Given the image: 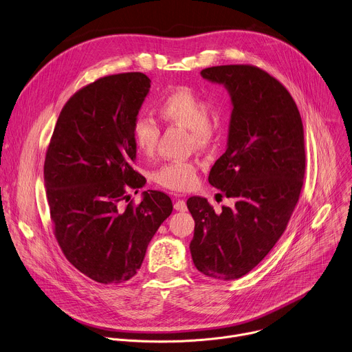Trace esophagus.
<instances>
[{
  "mask_svg": "<svg viewBox=\"0 0 352 352\" xmlns=\"http://www.w3.org/2000/svg\"><path fill=\"white\" fill-rule=\"evenodd\" d=\"M174 208H175L177 211H186V210H188L186 203H185V200H182V199H178V200L174 203Z\"/></svg>",
  "mask_w": 352,
  "mask_h": 352,
  "instance_id": "obj_1",
  "label": "esophagus"
}]
</instances>
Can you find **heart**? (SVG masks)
I'll use <instances>...</instances> for the list:
<instances>
[{
    "mask_svg": "<svg viewBox=\"0 0 352 352\" xmlns=\"http://www.w3.org/2000/svg\"><path fill=\"white\" fill-rule=\"evenodd\" d=\"M159 114L167 123L190 131V144L197 149L210 148L218 138V123L208 116L207 102L192 89L181 87L167 94L159 103ZM137 149L146 157L156 152L160 129L148 117L140 116L131 129ZM155 182L173 192H186L197 185V167L193 162H170L155 174Z\"/></svg>",
    "mask_w": 352,
    "mask_h": 352,
    "instance_id": "heart-1",
    "label": "heart"
}]
</instances>
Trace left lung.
<instances>
[{
	"label": "left lung",
	"instance_id": "obj_1",
	"mask_svg": "<svg viewBox=\"0 0 352 352\" xmlns=\"http://www.w3.org/2000/svg\"><path fill=\"white\" fill-rule=\"evenodd\" d=\"M200 74L230 96L226 151L208 182L235 206L217 214L207 199L189 197L195 219L189 249L201 274L233 280L257 267L287 226L305 173L304 130L289 91L260 67L223 65Z\"/></svg>",
	"mask_w": 352,
	"mask_h": 352
}]
</instances>
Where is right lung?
<instances>
[{
  "label": "right lung",
  "instance_id": "obj_1",
  "mask_svg": "<svg viewBox=\"0 0 352 352\" xmlns=\"http://www.w3.org/2000/svg\"><path fill=\"white\" fill-rule=\"evenodd\" d=\"M149 88V77L138 72L81 88L63 106L45 156L55 238L72 265L103 285L137 274L173 211L163 192H142L138 206L129 195L146 182L131 166L137 156L131 129Z\"/></svg>",
  "mask_w": 352,
  "mask_h": 352
}]
</instances>
